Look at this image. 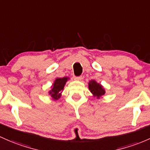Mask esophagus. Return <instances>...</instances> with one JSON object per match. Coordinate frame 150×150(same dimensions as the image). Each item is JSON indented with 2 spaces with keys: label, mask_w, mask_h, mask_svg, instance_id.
I'll use <instances>...</instances> for the list:
<instances>
[{
  "label": "esophagus",
  "mask_w": 150,
  "mask_h": 150,
  "mask_svg": "<svg viewBox=\"0 0 150 150\" xmlns=\"http://www.w3.org/2000/svg\"><path fill=\"white\" fill-rule=\"evenodd\" d=\"M74 79H75V80H82V76L74 77Z\"/></svg>",
  "instance_id": "1"
}]
</instances>
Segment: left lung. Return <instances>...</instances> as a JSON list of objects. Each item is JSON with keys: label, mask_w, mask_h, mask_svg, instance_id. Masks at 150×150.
<instances>
[{"label": "left lung", "mask_w": 150, "mask_h": 150, "mask_svg": "<svg viewBox=\"0 0 150 150\" xmlns=\"http://www.w3.org/2000/svg\"><path fill=\"white\" fill-rule=\"evenodd\" d=\"M89 90H90L93 95L95 97H97L98 98H100V97L105 95V91L104 88H103L101 85L97 83L95 80H91L88 83Z\"/></svg>", "instance_id": "left-lung-1"}]
</instances>
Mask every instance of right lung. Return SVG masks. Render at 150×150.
I'll use <instances>...</instances> for the list:
<instances>
[{"mask_svg": "<svg viewBox=\"0 0 150 150\" xmlns=\"http://www.w3.org/2000/svg\"><path fill=\"white\" fill-rule=\"evenodd\" d=\"M67 80H68V78L65 77L62 78H57L55 80L52 85V90L49 92V94L55 100H58L61 97V93Z\"/></svg>", "mask_w": 150, "mask_h": 150, "instance_id": "obj_1", "label": "right lung"}]
</instances>
